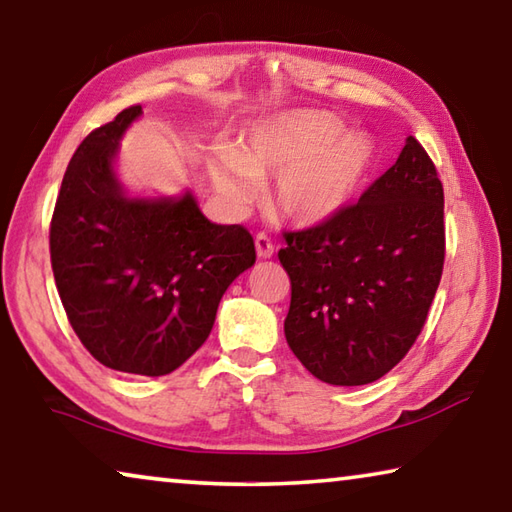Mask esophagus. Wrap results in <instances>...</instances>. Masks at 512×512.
I'll return each instance as SVG.
<instances>
[{"label":"esophagus","instance_id":"esophagus-1","mask_svg":"<svg viewBox=\"0 0 512 512\" xmlns=\"http://www.w3.org/2000/svg\"><path fill=\"white\" fill-rule=\"evenodd\" d=\"M255 250H257V257L268 259V257H273L275 246H273V241L268 239V235H264V232H259V235L255 237Z\"/></svg>","mask_w":512,"mask_h":512}]
</instances>
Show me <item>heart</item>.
<instances>
[{"instance_id":"b5f03b06","label":"heart","mask_w":512,"mask_h":512,"mask_svg":"<svg viewBox=\"0 0 512 512\" xmlns=\"http://www.w3.org/2000/svg\"><path fill=\"white\" fill-rule=\"evenodd\" d=\"M375 149L368 135L343 133L332 112L296 110L255 124L237 151L214 153L210 171L235 207L255 198V178L277 176L275 203L300 225L334 219L366 183Z\"/></svg>"}]
</instances>
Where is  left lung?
<instances>
[{"instance_id": "1", "label": "left lung", "mask_w": 512, "mask_h": 512, "mask_svg": "<svg viewBox=\"0 0 512 512\" xmlns=\"http://www.w3.org/2000/svg\"><path fill=\"white\" fill-rule=\"evenodd\" d=\"M445 194L415 137L359 203L314 228L284 232L291 280L289 348L334 386L384 377L418 339L445 264Z\"/></svg>"}]
</instances>
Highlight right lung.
Here are the masks:
<instances>
[{
    "label": "right lung",
    "instance_id": "right-lung-1",
    "mask_svg": "<svg viewBox=\"0 0 512 512\" xmlns=\"http://www.w3.org/2000/svg\"><path fill=\"white\" fill-rule=\"evenodd\" d=\"M131 106L85 137L67 164L49 253L69 325L94 359L131 375H169L212 332L225 289L255 264L244 225H219L192 192L133 198L115 167Z\"/></svg>",
    "mask_w": 512,
    "mask_h": 512
}]
</instances>
